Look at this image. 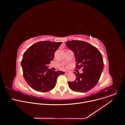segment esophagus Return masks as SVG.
Returning <instances> with one entry per match:
<instances>
[{
	"label": "esophagus",
	"mask_w": 125,
	"mask_h": 125,
	"mask_svg": "<svg viewBox=\"0 0 125 125\" xmlns=\"http://www.w3.org/2000/svg\"><path fill=\"white\" fill-rule=\"evenodd\" d=\"M69 73H70V72H69V71H66L65 73V74H66V75H68V74H69Z\"/></svg>",
	"instance_id": "1"
}]
</instances>
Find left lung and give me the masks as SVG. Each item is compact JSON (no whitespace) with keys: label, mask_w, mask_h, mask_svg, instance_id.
Here are the masks:
<instances>
[{"label":"left lung","mask_w":125,"mask_h":125,"mask_svg":"<svg viewBox=\"0 0 125 125\" xmlns=\"http://www.w3.org/2000/svg\"><path fill=\"white\" fill-rule=\"evenodd\" d=\"M66 44L75 53L76 68L83 71L82 74L74 72L76 80L68 83L69 87L78 93L91 90L98 83L103 69L101 53L95 46L82 41H67Z\"/></svg>","instance_id":"8db88e82"}]
</instances>
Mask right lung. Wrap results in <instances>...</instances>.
Masks as SVG:
<instances>
[{"instance_id": "add662e5", "label": "right lung", "mask_w": 125, "mask_h": 125, "mask_svg": "<svg viewBox=\"0 0 125 125\" xmlns=\"http://www.w3.org/2000/svg\"><path fill=\"white\" fill-rule=\"evenodd\" d=\"M62 42L42 41L30 46L21 61L24 78L34 90L45 93L55 86L58 77L64 72L52 71L46 66L53 60Z\"/></svg>"}]
</instances>
